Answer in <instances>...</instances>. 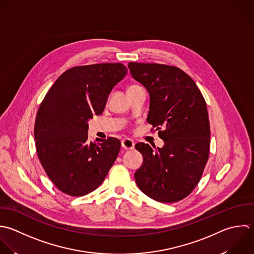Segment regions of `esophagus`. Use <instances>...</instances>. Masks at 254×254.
<instances>
[{
    "label": "esophagus",
    "mask_w": 254,
    "mask_h": 254,
    "mask_svg": "<svg viewBox=\"0 0 254 254\" xmlns=\"http://www.w3.org/2000/svg\"><path fill=\"white\" fill-rule=\"evenodd\" d=\"M122 146L125 149H132L134 147V142L130 138H125L122 140Z\"/></svg>",
    "instance_id": "obj_1"
}]
</instances>
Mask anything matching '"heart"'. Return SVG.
Returning a JSON list of instances; mask_svg holds the SVG:
<instances>
[{
  "label": "heart",
  "instance_id": "heart-1",
  "mask_svg": "<svg viewBox=\"0 0 254 254\" xmlns=\"http://www.w3.org/2000/svg\"><path fill=\"white\" fill-rule=\"evenodd\" d=\"M134 87H136V86H135V85H132V86H130L128 89H131V88H134Z\"/></svg>",
  "mask_w": 254,
  "mask_h": 254
}]
</instances>
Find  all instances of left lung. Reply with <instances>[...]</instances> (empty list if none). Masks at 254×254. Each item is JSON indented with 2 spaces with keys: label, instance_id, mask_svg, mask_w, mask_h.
Segmentation results:
<instances>
[{
  "label": "left lung",
  "instance_id": "left-lung-1",
  "mask_svg": "<svg viewBox=\"0 0 254 254\" xmlns=\"http://www.w3.org/2000/svg\"><path fill=\"white\" fill-rule=\"evenodd\" d=\"M127 67L148 91L147 123L164 140V146L156 150L143 142L135 144L143 157L134 173L135 182L157 202H178L198 185L209 159L211 131L205 99L193 79L178 67L137 62Z\"/></svg>",
  "mask_w": 254,
  "mask_h": 254
}]
</instances>
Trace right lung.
Instances as JSON below:
<instances>
[{"mask_svg": "<svg viewBox=\"0 0 254 254\" xmlns=\"http://www.w3.org/2000/svg\"><path fill=\"white\" fill-rule=\"evenodd\" d=\"M127 73L122 63L76 66L62 73L36 114L38 158L61 192L81 197L97 189L121 149L116 137L88 139V120L101 115L114 86Z\"/></svg>", "mask_w": 254, "mask_h": 254, "instance_id": "right-lung-1", "label": "right lung"}]
</instances>
